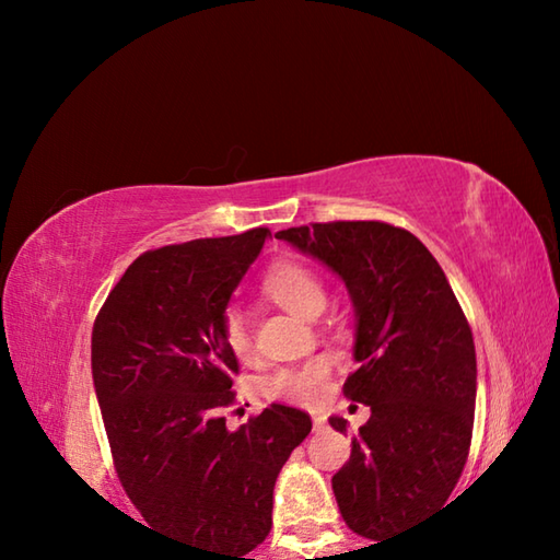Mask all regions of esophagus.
<instances>
[{
    "label": "esophagus",
    "mask_w": 560,
    "mask_h": 560,
    "mask_svg": "<svg viewBox=\"0 0 560 560\" xmlns=\"http://www.w3.org/2000/svg\"><path fill=\"white\" fill-rule=\"evenodd\" d=\"M311 420H314V428H324V424H326V415H320V412H314V415H311Z\"/></svg>",
    "instance_id": "esophagus-1"
}]
</instances>
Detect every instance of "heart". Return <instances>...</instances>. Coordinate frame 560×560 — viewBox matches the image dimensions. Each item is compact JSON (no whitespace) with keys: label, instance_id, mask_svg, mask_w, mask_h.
I'll return each mask as SVG.
<instances>
[{"label":"heart","instance_id":"1","mask_svg":"<svg viewBox=\"0 0 560 560\" xmlns=\"http://www.w3.org/2000/svg\"><path fill=\"white\" fill-rule=\"evenodd\" d=\"M264 291L283 306L291 314L301 318L308 316L311 308H316L318 303H326V293L316 273L303 267L296 261H281L273 267L267 277H264ZM222 334L226 346L232 353L246 355L249 350V336H246L244 320L234 314H226ZM326 377H328V363L326 360H308L303 365L293 368H279V371L269 373L264 377V393L277 400L289 402H318L320 395L326 390Z\"/></svg>","mask_w":560,"mask_h":560}]
</instances>
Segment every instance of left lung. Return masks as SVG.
I'll use <instances>...</instances> for the list:
<instances>
[{
  "instance_id": "obj_1",
  "label": "left lung",
  "mask_w": 560,
  "mask_h": 560,
  "mask_svg": "<svg viewBox=\"0 0 560 560\" xmlns=\"http://www.w3.org/2000/svg\"><path fill=\"white\" fill-rule=\"evenodd\" d=\"M343 279L355 308L348 400L371 407L334 494L350 530L387 541L444 506L467 462L477 353L447 277L415 234L385 222L277 232ZM330 428L346 432L343 417Z\"/></svg>"
}]
</instances>
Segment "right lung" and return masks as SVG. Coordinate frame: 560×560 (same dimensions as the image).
<instances>
[{
  "label": "right lung",
  "mask_w": 560,
  "mask_h": 560,
  "mask_svg": "<svg viewBox=\"0 0 560 560\" xmlns=\"http://www.w3.org/2000/svg\"><path fill=\"white\" fill-rule=\"evenodd\" d=\"M269 236L257 226L145 252L93 324V385L120 485L150 526L207 560H254L279 471L311 432V417L287 405L236 430L222 415L240 371L226 306Z\"/></svg>",
  "instance_id": "right-lung-1"
}]
</instances>
